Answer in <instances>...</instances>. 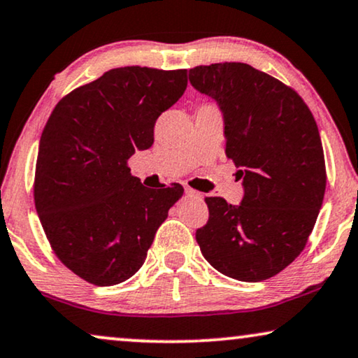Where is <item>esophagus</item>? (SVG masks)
<instances>
[{"label":"esophagus","instance_id":"obj_1","mask_svg":"<svg viewBox=\"0 0 358 358\" xmlns=\"http://www.w3.org/2000/svg\"><path fill=\"white\" fill-rule=\"evenodd\" d=\"M185 195H187V197H190V199H197V200H202L203 199L202 194L197 192V190L190 189V187H185Z\"/></svg>","mask_w":358,"mask_h":358}]
</instances>
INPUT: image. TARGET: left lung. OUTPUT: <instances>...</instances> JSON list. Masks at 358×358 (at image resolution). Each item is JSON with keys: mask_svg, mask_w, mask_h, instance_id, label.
<instances>
[{"mask_svg": "<svg viewBox=\"0 0 358 358\" xmlns=\"http://www.w3.org/2000/svg\"><path fill=\"white\" fill-rule=\"evenodd\" d=\"M195 90L218 102L224 153L239 168L244 197H205L208 222L195 231L210 266L241 282L267 280L300 256L326 190L315 117L290 86L248 63L189 71Z\"/></svg>", "mask_w": 358, "mask_h": 358, "instance_id": "8db88e82", "label": "left lung"}]
</instances>
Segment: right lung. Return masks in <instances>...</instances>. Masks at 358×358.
<instances>
[{
	"label": "right lung",
	"mask_w": 358,
	"mask_h": 358,
	"mask_svg": "<svg viewBox=\"0 0 358 358\" xmlns=\"http://www.w3.org/2000/svg\"><path fill=\"white\" fill-rule=\"evenodd\" d=\"M187 87V70L124 66L62 97L38 145L34 202L57 257L97 287L143 266L182 185L148 189L129 158L155 141L158 117Z\"/></svg>",
	"instance_id": "1"
}]
</instances>
